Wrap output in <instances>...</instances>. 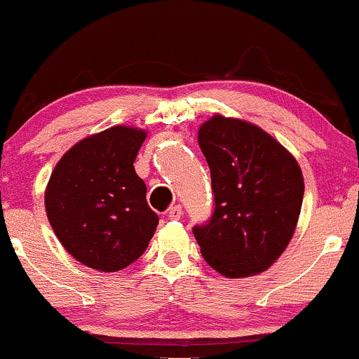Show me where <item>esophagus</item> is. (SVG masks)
I'll use <instances>...</instances> for the list:
<instances>
[{
    "instance_id": "obj_1",
    "label": "esophagus",
    "mask_w": 359,
    "mask_h": 359,
    "mask_svg": "<svg viewBox=\"0 0 359 359\" xmlns=\"http://www.w3.org/2000/svg\"><path fill=\"white\" fill-rule=\"evenodd\" d=\"M181 215H183V208H181V205H175V207H171L168 210V219L171 220H180Z\"/></svg>"
}]
</instances>
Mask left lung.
Instances as JSON below:
<instances>
[{
  "mask_svg": "<svg viewBox=\"0 0 359 359\" xmlns=\"http://www.w3.org/2000/svg\"><path fill=\"white\" fill-rule=\"evenodd\" d=\"M215 210L193 229L208 266L225 278L266 271L295 233L304 175L273 135L248 120L213 115L198 128Z\"/></svg>",
  "mask_w": 359,
  "mask_h": 359,
  "instance_id": "1",
  "label": "left lung"
}]
</instances>
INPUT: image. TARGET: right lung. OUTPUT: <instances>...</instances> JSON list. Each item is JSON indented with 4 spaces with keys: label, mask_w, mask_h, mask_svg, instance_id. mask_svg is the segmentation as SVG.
Masks as SVG:
<instances>
[{
    "label": "right lung",
    "mask_w": 359,
    "mask_h": 359,
    "mask_svg": "<svg viewBox=\"0 0 359 359\" xmlns=\"http://www.w3.org/2000/svg\"><path fill=\"white\" fill-rule=\"evenodd\" d=\"M147 132L115 126L74 144L47 183V219L59 243L84 266L127 268L146 251L159 217L134 163Z\"/></svg>",
    "instance_id": "right-lung-1"
}]
</instances>
